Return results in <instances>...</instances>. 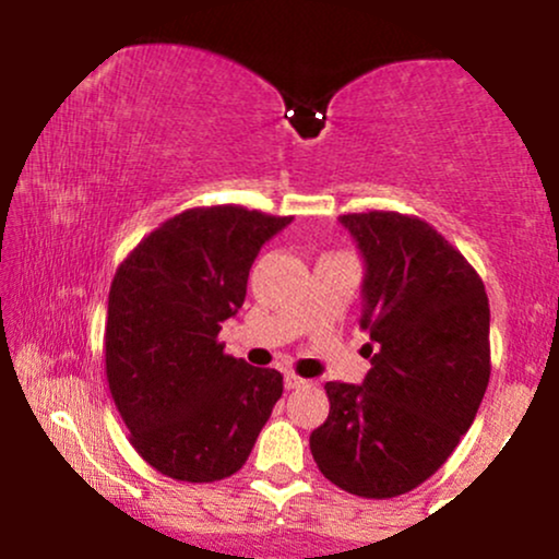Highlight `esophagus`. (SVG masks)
<instances>
[{
  "label": "esophagus",
  "instance_id": "obj_1",
  "mask_svg": "<svg viewBox=\"0 0 559 559\" xmlns=\"http://www.w3.org/2000/svg\"><path fill=\"white\" fill-rule=\"evenodd\" d=\"M284 381H286V389H299V386H305V383H307L305 378L297 376V373H286Z\"/></svg>",
  "mask_w": 559,
  "mask_h": 559
}]
</instances>
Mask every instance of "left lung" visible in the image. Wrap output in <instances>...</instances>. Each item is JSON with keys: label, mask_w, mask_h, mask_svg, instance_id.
<instances>
[{"label": "left lung", "mask_w": 559, "mask_h": 559, "mask_svg": "<svg viewBox=\"0 0 559 559\" xmlns=\"http://www.w3.org/2000/svg\"><path fill=\"white\" fill-rule=\"evenodd\" d=\"M365 258L362 386L325 383L329 418L312 457L338 489L391 499L447 463L491 376L489 297L476 267L415 215H342Z\"/></svg>", "instance_id": "obj_1"}]
</instances>
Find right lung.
Listing matches in <instances>:
<instances>
[{
  "mask_svg": "<svg viewBox=\"0 0 559 559\" xmlns=\"http://www.w3.org/2000/svg\"><path fill=\"white\" fill-rule=\"evenodd\" d=\"M288 223L241 204L183 210L115 271L107 383L133 449L163 476H234L284 394L278 370L226 355L217 333L243 305L260 247Z\"/></svg>",
  "mask_w": 559,
  "mask_h": 559,
  "instance_id": "add662e5",
  "label": "right lung"
}]
</instances>
